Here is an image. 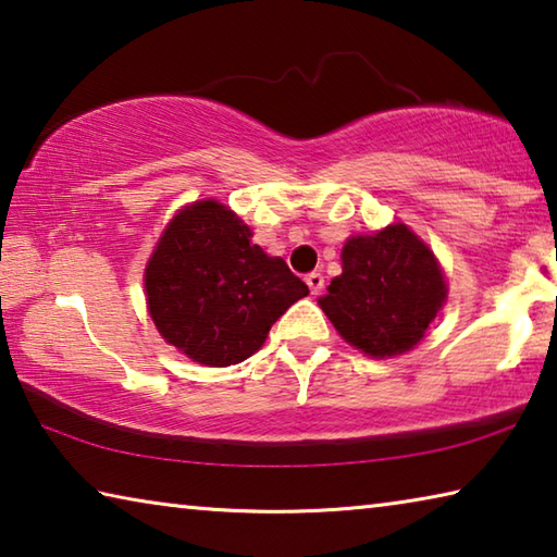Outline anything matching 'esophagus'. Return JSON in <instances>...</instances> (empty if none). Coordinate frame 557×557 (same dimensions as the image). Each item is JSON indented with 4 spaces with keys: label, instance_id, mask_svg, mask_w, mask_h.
Masks as SVG:
<instances>
[{
    "label": "esophagus",
    "instance_id": "esophagus-1",
    "mask_svg": "<svg viewBox=\"0 0 557 557\" xmlns=\"http://www.w3.org/2000/svg\"><path fill=\"white\" fill-rule=\"evenodd\" d=\"M307 285H309V289H312V295H319V292L324 289V275H322V272H309Z\"/></svg>",
    "mask_w": 557,
    "mask_h": 557
}]
</instances>
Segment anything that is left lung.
I'll return each mask as SVG.
<instances>
[{
  "label": "left lung",
  "instance_id": "1",
  "mask_svg": "<svg viewBox=\"0 0 557 557\" xmlns=\"http://www.w3.org/2000/svg\"><path fill=\"white\" fill-rule=\"evenodd\" d=\"M342 262L344 272L319 299L336 332L375 358L410 351L447 295L428 245L398 223L348 240Z\"/></svg>",
  "mask_w": 557,
  "mask_h": 557
}]
</instances>
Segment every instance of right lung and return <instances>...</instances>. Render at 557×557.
Listing matches in <instances>:
<instances>
[{"label":"right lung","mask_w":557,"mask_h":557,"mask_svg":"<svg viewBox=\"0 0 557 557\" xmlns=\"http://www.w3.org/2000/svg\"><path fill=\"white\" fill-rule=\"evenodd\" d=\"M215 201L169 223L145 272L147 305L169 344L206 366H233L265 344L270 326L309 289L282 258Z\"/></svg>","instance_id":"add662e5"}]
</instances>
